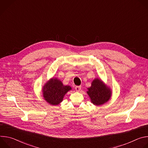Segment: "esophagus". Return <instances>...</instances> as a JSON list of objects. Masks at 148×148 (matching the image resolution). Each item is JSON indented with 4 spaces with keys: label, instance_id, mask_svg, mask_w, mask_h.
Here are the masks:
<instances>
[{
    "label": "esophagus",
    "instance_id": "1",
    "mask_svg": "<svg viewBox=\"0 0 148 148\" xmlns=\"http://www.w3.org/2000/svg\"><path fill=\"white\" fill-rule=\"evenodd\" d=\"M75 89L77 91H79L80 90H81V86H76L75 87Z\"/></svg>",
    "mask_w": 148,
    "mask_h": 148
}]
</instances>
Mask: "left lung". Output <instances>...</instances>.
Here are the masks:
<instances>
[{"label":"left lung","instance_id":"obj_1","mask_svg":"<svg viewBox=\"0 0 148 148\" xmlns=\"http://www.w3.org/2000/svg\"><path fill=\"white\" fill-rule=\"evenodd\" d=\"M87 90V93L89 95L91 102L97 106L108 102L112 94L110 88L98 78H95L92 81L91 86Z\"/></svg>","mask_w":148,"mask_h":148}]
</instances>
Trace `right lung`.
Instances as JSON below:
<instances>
[{
    "mask_svg": "<svg viewBox=\"0 0 148 148\" xmlns=\"http://www.w3.org/2000/svg\"><path fill=\"white\" fill-rule=\"evenodd\" d=\"M71 90L69 86L63 85L57 78H53L43 87L42 92L44 99L50 105H57L63 100L66 94Z\"/></svg>",
    "mask_w": 148,
    "mask_h": 148,
    "instance_id": "right-lung-1",
    "label": "right lung"
}]
</instances>
